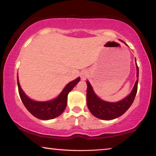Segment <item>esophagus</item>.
Instances as JSON below:
<instances>
[{
  "instance_id": "1",
  "label": "esophagus",
  "mask_w": 156,
  "mask_h": 156,
  "mask_svg": "<svg viewBox=\"0 0 156 156\" xmlns=\"http://www.w3.org/2000/svg\"><path fill=\"white\" fill-rule=\"evenodd\" d=\"M87 76V73L86 71H83L80 73V78L83 80H85V79H86Z\"/></svg>"
}]
</instances>
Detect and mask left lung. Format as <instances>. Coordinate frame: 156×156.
Instances as JSON below:
<instances>
[{
	"label": "left lung",
	"instance_id": "obj_1",
	"mask_svg": "<svg viewBox=\"0 0 156 156\" xmlns=\"http://www.w3.org/2000/svg\"><path fill=\"white\" fill-rule=\"evenodd\" d=\"M136 70L137 80L131 93L124 99L117 102H105L101 100L94 93L90 83L88 80H87V105L92 115L101 119L111 120L120 117L126 112L127 109L132 105L137 93L138 81H139V67L137 63Z\"/></svg>",
	"mask_w": 156,
	"mask_h": 156
}]
</instances>
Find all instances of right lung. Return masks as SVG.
<instances>
[{
    "label": "right lung",
    "mask_w": 156,
    "mask_h": 156,
    "mask_svg": "<svg viewBox=\"0 0 156 156\" xmlns=\"http://www.w3.org/2000/svg\"><path fill=\"white\" fill-rule=\"evenodd\" d=\"M80 80V78H78L75 80L68 83L56 99L47 102H37L30 99L22 90L18 81V77H17V86H18L20 97L27 110L35 117L39 119L49 120L54 119L63 113L67 105L68 94L72 90V89L76 86Z\"/></svg>",
    "instance_id": "right-lung-1"
}]
</instances>
